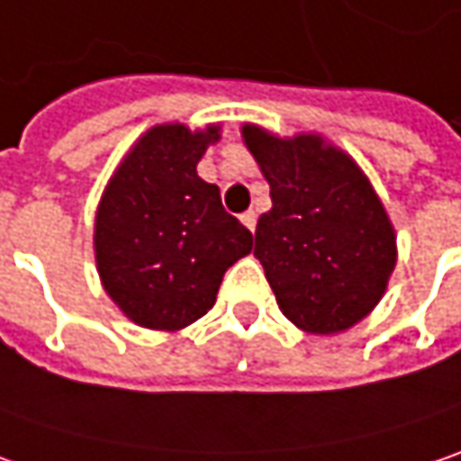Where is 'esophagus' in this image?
<instances>
[{"mask_svg": "<svg viewBox=\"0 0 461 461\" xmlns=\"http://www.w3.org/2000/svg\"><path fill=\"white\" fill-rule=\"evenodd\" d=\"M240 219H242V224H245V227H248L250 231L255 230V224H258V216H255V211H245Z\"/></svg>", "mask_w": 461, "mask_h": 461, "instance_id": "34e87169", "label": "esophagus"}]
</instances>
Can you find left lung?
I'll list each match as a JSON object with an SVG mask.
<instances>
[{
  "mask_svg": "<svg viewBox=\"0 0 461 461\" xmlns=\"http://www.w3.org/2000/svg\"><path fill=\"white\" fill-rule=\"evenodd\" d=\"M242 136L270 185L255 258L281 312L317 335L356 325L382 299L397 260L394 230L366 175L320 136L276 139L258 126Z\"/></svg>",
  "mask_w": 461,
  "mask_h": 461,
  "instance_id": "1",
  "label": "left lung"
}]
</instances>
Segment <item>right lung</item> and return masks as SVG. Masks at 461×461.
I'll return each mask as SVG.
<instances>
[{
  "instance_id": "right-lung-1",
  "label": "right lung",
  "mask_w": 461,
  "mask_h": 461,
  "mask_svg": "<svg viewBox=\"0 0 461 461\" xmlns=\"http://www.w3.org/2000/svg\"><path fill=\"white\" fill-rule=\"evenodd\" d=\"M219 129L157 126L113 175L95 221L103 286L141 328L180 330L203 317L252 234L195 165Z\"/></svg>"
}]
</instances>
